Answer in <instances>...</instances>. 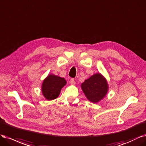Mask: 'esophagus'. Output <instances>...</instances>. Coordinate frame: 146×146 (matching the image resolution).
Instances as JSON below:
<instances>
[{
  "instance_id": "obj_1",
  "label": "esophagus",
  "mask_w": 146,
  "mask_h": 146,
  "mask_svg": "<svg viewBox=\"0 0 146 146\" xmlns=\"http://www.w3.org/2000/svg\"><path fill=\"white\" fill-rule=\"evenodd\" d=\"M70 84H72V85H74L75 84H76V82H75V81H74V79H73V78H72L71 79H70Z\"/></svg>"
}]
</instances>
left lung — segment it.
I'll return each mask as SVG.
<instances>
[{
  "label": "left lung",
  "mask_w": 146,
  "mask_h": 146,
  "mask_svg": "<svg viewBox=\"0 0 146 146\" xmlns=\"http://www.w3.org/2000/svg\"><path fill=\"white\" fill-rule=\"evenodd\" d=\"M82 90L89 101L98 102L105 96L108 90L106 80L100 73L93 75L81 85Z\"/></svg>",
  "instance_id": "obj_1"
}]
</instances>
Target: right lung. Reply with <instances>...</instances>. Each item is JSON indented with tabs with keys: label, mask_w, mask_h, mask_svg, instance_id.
<instances>
[{
	"label": "right lung",
	"mask_w": 146,
	"mask_h": 146,
	"mask_svg": "<svg viewBox=\"0 0 146 146\" xmlns=\"http://www.w3.org/2000/svg\"><path fill=\"white\" fill-rule=\"evenodd\" d=\"M65 84L66 81L64 78L53 74L48 75L42 84V93L46 100H54L58 97L61 88Z\"/></svg>",
	"instance_id": "1"
}]
</instances>
